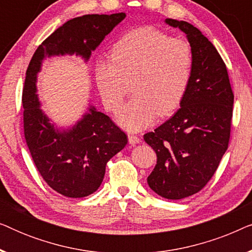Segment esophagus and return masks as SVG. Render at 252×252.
I'll return each instance as SVG.
<instances>
[{"label": "esophagus", "mask_w": 252, "mask_h": 252, "mask_svg": "<svg viewBox=\"0 0 252 252\" xmlns=\"http://www.w3.org/2000/svg\"><path fill=\"white\" fill-rule=\"evenodd\" d=\"M141 142V139L139 136L136 135H133V134H129L128 135V143L132 144V146H134V144H137Z\"/></svg>", "instance_id": "1"}]
</instances>
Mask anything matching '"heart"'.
<instances>
[{"label":"heart","instance_id":"heart-1","mask_svg":"<svg viewBox=\"0 0 252 252\" xmlns=\"http://www.w3.org/2000/svg\"><path fill=\"white\" fill-rule=\"evenodd\" d=\"M111 58L96 63V85L103 105L115 111L130 84L134 97L116 116L124 128L143 129L157 115L167 117L180 106L192 68V51L186 41L142 27L120 37Z\"/></svg>","mask_w":252,"mask_h":252}]
</instances>
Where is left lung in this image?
Here are the masks:
<instances>
[{"instance_id":"8db88e82","label":"left lung","mask_w":252,"mask_h":252,"mask_svg":"<svg viewBox=\"0 0 252 252\" xmlns=\"http://www.w3.org/2000/svg\"><path fill=\"white\" fill-rule=\"evenodd\" d=\"M165 23L186 34L192 68L180 109L144 134L157 155L147 181L161 197L182 199L208 184L228 148L234 94L222 58L201 31L184 20Z\"/></svg>"}]
</instances>
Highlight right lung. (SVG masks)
<instances>
[{
  "label": "right lung",
  "instance_id": "add662e5",
  "mask_svg": "<svg viewBox=\"0 0 252 252\" xmlns=\"http://www.w3.org/2000/svg\"><path fill=\"white\" fill-rule=\"evenodd\" d=\"M125 17L120 12L68 20L40 44L27 67L23 89L27 147L43 180L66 197H86L97 190L106 163L124 149L127 136L92 104L74 125L58 127L41 109L37 73L43 61L50 57L75 55L87 63L93 51Z\"/></svg>",
  "mask_w": 252,
  "mask_h": 252
}]
</instances>
